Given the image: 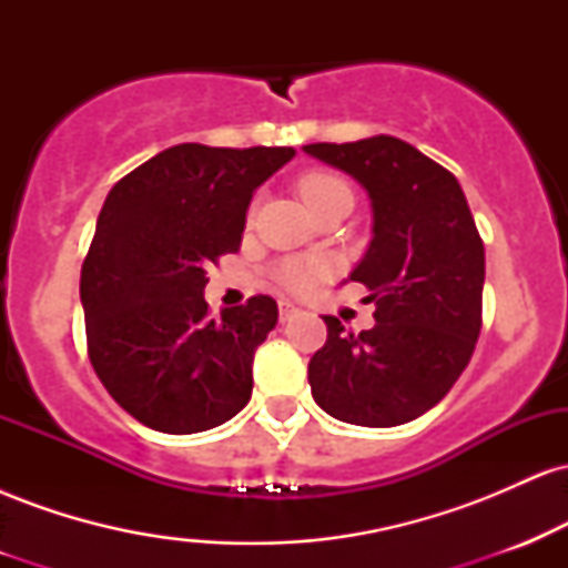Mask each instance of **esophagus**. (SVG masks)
Here are the masks:
<instances>
[{"label": "esophagus", "instance_id": "34e87169", "mask_svg": "<svg viewBox=\"0 0 568 568\" xmlns=\"http://www.w3.org/2000/svg\"><path fill=\"white\" fill-rule=\"evenodd\" d=\"M277 312H280V323H288L293 315H296V304L288 302V298H280L277 302Z\"/></svg>", "mask_w": 568, "mask_h": 568}]
</instances>
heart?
I'll return each mask as SVG.
<instances>
[{"label":"heart","mask_w":568,"mask_h":568,"mask_svg":"<svg viewBox=\"0 0 568 568\" xmlns=\"http://www.w3.org/2000/svg\"><path fill=\"white\" fill-rule=\"evenodd\" d=\"M298 194H302L306 205H310L312 213H315L317 207H323L325 202L338 197V194H352V192L347 181L338 179V175L325 173V171H310L298 179ZM328 275H331V264L328 258L323 256L288 258V262L280 266V280L296 293L317 288V283H323Z\"/></svg>","instance_id":"b5f03b06"}]
</instances>
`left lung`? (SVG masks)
<instances>
[{
    "mask_svg": "<svg viewBox=\"0 0 568 568\" xmlns=\"http://www.w3.org/2000/svg\"><path fill=\"white\" fill-rule=\"evenodd\" d=\"M304 152L349 173L374 211V240L349 280L371 291L376 323L352 334L323 317L328 338L310 361L312 397L349 425H406L470 363L484 323V240L454 173L406 141L374 135Z\"/></svg>",
    "mask_w": 568,
    "mask_h": 568,
    "instance_id": "left-lung-1",
    "label": "left lung"
}]
</instances>
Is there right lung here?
<instances>
[{
	"label": "right lung",
	"mask_w": 568,
	"mask_h": 568,
	"mask_svg": "<svg viewBox=\"0 0 568 568\" xmlns=\"http://www.w3.org/2000/svg\"><path fill=\"white\" fill-rule=\"evenodd\" d=\"M291 146L179 143L120 179L82 264L88 355L109 395L171 435L230 422L253 389V352L277 323L272 296L213 321L205 272L243 243L253 192Z\"/></svg>",
	"instance_id": "right-lung-1"
}]
</instances>
